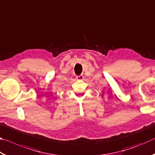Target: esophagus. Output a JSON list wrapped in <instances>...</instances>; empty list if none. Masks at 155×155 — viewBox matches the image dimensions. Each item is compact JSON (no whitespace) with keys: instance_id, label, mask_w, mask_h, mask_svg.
I'll list each match as a JSON object with an SVG mask.
<instances>
[{"instance_id":"34e87169","label":"esophagus","mask_w":155,"mask_h":155,"mask_svg":"<svg viewBox=\"0 0 155 155\" xmlns=\"http://www.w3.org/2000/svg\"><path fill=\"white\" fill-rule=\"evenodd\" d=\"M83 76L81 74V75H79V76H77V80H83Z\"/></svg>"}]
</instances>
